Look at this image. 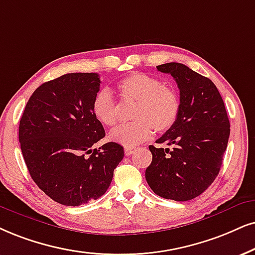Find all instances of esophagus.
I'll use <instances>...</instances> for the list:
<instances>
[{"label": "esophagus", "mask_w": 255, "mask_h": 255, "mask_svg": "<svg viewBox=\"0 0 255 255\" xmlns=\"http://www.w3.org/2000/svg\"><path fill=\"white\" fill-rule=\"evenodd\" d=\"M134 150H135V148H133V147H126L125 148V155H127V156L131 155V154L134 153Z\"/></svg>", "instance_id": "esophagus-1"}]
</instances>
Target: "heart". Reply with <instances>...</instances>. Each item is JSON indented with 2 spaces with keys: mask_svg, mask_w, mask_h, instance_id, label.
<instances>
[{
  "mask_svg": "<svg viewBox=\"0 0 255 255\" xmlns=\"http://www.w3.org/2000/svg\"><path fill=\"white\" fill-rule=\"evenodd\" d=\"M119 95L125 101L135 102L131 124L114 128L109 134L112 142L134 147L151 136L153 131H168L178 121L181 100L173 87L163 85L156 77L144 73H131L118 82ZM94 118L104 126H114L118 121L117 105L107 89L100 90L92 102Z\"/></svg>",
  "mask_w": 255,
  "mask_h": 255,
  "instance_id": "heart-1",
  "label": "heart"
}]
</instances>
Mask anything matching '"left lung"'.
Here are the masks:
<instances>
[{"label":"left lung","instance_id":"1","mask_svg":"<svg viewBox=\"0 0 255 255\" xmlns=\"http://www.w3.org/2000/svg\"><path fill=\"white\" fill-rule=\"evenodd\" d=\"M178 83L181 111L176 124L149 146L146 180L161 198L188 201L202 194L220 172L230 137V120L213 82L182 63L156 66Z\"/></svg>","mask_w":255,"mask_h":255}]
</instances>
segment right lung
<instances>
[{"label":"right lung","mask_w":255,"mask_h":255,"mask_svg":"<svg viewBox=\"0 0 255 255\" xmlns=\"http://www.w3.org/2000/svg\"><path fill=\"white\" fill-rule=\"evenodd\" d=\"M100 83L96 73H70L44 82L20 120L18 140L29 174L61 205L75 207L104 195L124 159V147L115 142L92 148L106 135L92 112Z\"/></svg>","instance_id":"1"}]
</instances>
